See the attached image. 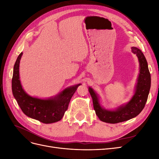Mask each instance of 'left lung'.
<instances>
[{"label":"left lung","mask_w":159,"mask_h":159,"mask_svg":"<svg viewBox=\"0 0 159 159\" xmlns=\"http://www.w3.org/2000/svg\"><path fill=\"white\" fill-rule=\"evenodd\" d=\"M131 49L139 58L140 63V74L139 75L135 93L125 106L120 107L116 111L103 109L99 103L97 95L92 89L89 88L95 113L101 121L103 122L117 123L127 121L137 116L145 107L151 88V74L143 53L135 47H132Z\"/></svg>","instance_id":"left-lung-1"}]
</instances>
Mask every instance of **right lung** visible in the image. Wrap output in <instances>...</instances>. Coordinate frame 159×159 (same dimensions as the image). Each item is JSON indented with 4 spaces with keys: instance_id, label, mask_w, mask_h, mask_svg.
Listing matches in <instances>:
<instances>
[{
    "instance_id": "obj_1",
    "label": "right lung",
    "mask_w": 159,
    "mask_h": 159,
    "mask_svg": "<svg viewBox=\"0 0 159 159\" xmlns=\"http://www.w3.org/2000/svg\"><path fill=\"white\" fill-rule=\"evenodd\" d=\"M22 53L18 56L14 66L12 89L14 98L28 117L44 123L59 121L68 109L70 99L80 84L66 89L55 98L40 99L32 98L23 90L19 80V64Z\"/></svg>"
}]
</instances>
